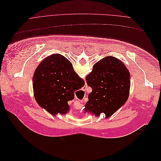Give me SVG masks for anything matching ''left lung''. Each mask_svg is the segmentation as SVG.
Returning a JSON list of instances; mask_svg holds the SVG:
<instances>
[{"label":"left lung","instance_id":"8db88e82","mask_svg":"<svg viewBox=\"0 0 161 161\" xmlns=\"http://www.w3.org/2000/svg\"><path fill=\"white\" fill-rule=\"evenodd\" d=\"M130 79L129 70L118 58L107 56L95 63L86 77L92 92L88 95L85 112L96 116L105 113L108 118L114 114L128 99Z\"/></svg>","mask_w":161,"mask_h":161}]
</instances>
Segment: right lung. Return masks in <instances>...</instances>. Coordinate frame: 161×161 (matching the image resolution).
<instances>
[{"label": "right lung", "instance_id": "add662e5", "mask_svg": "<svg viewBox=\"0 0 161 161\" xmlns=\"http://www.w3.org/2000/svg\"><path fill=\"white\" fill-rule=\"evenodd\" d=\"M33 80L37 103L52 115L66 114L69 110L68 102L75 98V91L85 86L72 63L56 53L39 64Z\"/></svg>", "mask_w": 161, "mask_h": 161}]
</instances>
